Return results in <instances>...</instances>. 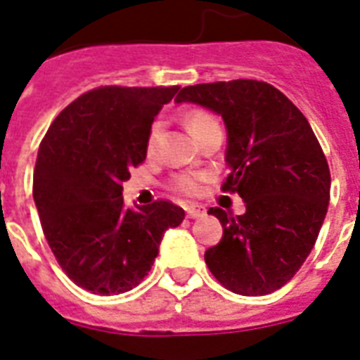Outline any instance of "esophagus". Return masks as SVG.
Here are the masks:
<instances>
[{"label": "esophagus", "instance_id": "esophagus-1", "mask_svg": "<svg viewBox=\"0 0 360 360\" xmlns=\"http://www.w3.org/2000/svg\"><path fill=\"white\" fill-rule=\"evenodd\" d=\"M186 214H188V217H191V219H195V217H202L204 214H206V210H204V206H200V204H186Z\"/></svg>", "mask_w": 360, "mask_h": 360}]
</instances>
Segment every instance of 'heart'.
Instances as JSON below:
<instances>
[{"label": "heart", "mask_w": 360, "mask_h": 360, "mask_svg": "<svg viewBox=\"0 0 360 360\" xmlns=\"http://www.w3.org/2000/svg\"><path fill=\"white\" fill-rule=\"evenodd\" d=\"M186 124H188L189 131L195 135V137H200L212 128H219V122L215 119L214 115L204 111V109H191L188 115H186ZM163 128H165V122L163 119H156L148 126V131H146L145 139V150L148 156H154L158 152V146H160V141H162ZM200 174H193V172H182V174H176L172 178V189L182 195H195L198 191V182H200Z\"/></svg>", "instance_id": "obj_1"}]
</instances>
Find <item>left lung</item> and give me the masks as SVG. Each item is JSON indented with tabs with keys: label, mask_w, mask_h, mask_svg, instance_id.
Returning a JSON list of instances; mask_svg holds the SVG:
<instances>
[{
	"label": "left lung",
	"mask_w": 360,
	"mask_h": 360,
	"mask_svg": "<svg viewBox=\"0 0 360 360\" xmlns=\"http://www.w3.org/2000/svg\"><path fill=\"white\" fill-rule=\"evenodd\" d=\"M176 100L223 117L230 174L221 189L245 200L243 215L208 210L223 238L204 252L206 266L234 294L283 288L312 251L329 206V165L309 120L257 79L189 85Z\"/></svg>",
	"instance_id": "1"
}]
</instances>
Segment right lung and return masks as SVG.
<instances>
[{
    "label": "right lung",
    "mask_w": 360,
    "mask_h": 360,
    "mask_svg": "<svg viewBox=\"0 0 360 360\" xmlns=\"http://www.w3.org/2000/svg\"><path fill=\"white\" fill-rule=\"evenodd\" d=\"M171 87L105 85L66 105L46 131L34 163L33 198L59 266L79 288L124 294L148 275L163 232L184 210L158 198L126 208L122 182L145 162L148 126Z\"/></svg>",
    "instance_id": "obj_1"
}]
</instances>
